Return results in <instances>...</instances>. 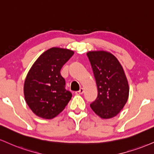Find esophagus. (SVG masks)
Wrapping results in <instances>:
<instances>
[{"instance_id":"esophagus-1","label":"esophagus","mask_w":154,"mask_h":154,"mask_svg":"<svg viewBox=\"0 0 154 154\" xmlns=\"http://www.w3.org/2000/svg\"><path fill=\"white\" fill-rule=\"evenodd\" d=\"M83 92H84V89L80 88V89H79V91H77V92H75V93L76 94H78V95H82Z\"/></svg>"}]
</instances>
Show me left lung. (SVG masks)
Masks as SVG:
<instances>
[{
	"label": "left lung",
	"instance_id": "1",
	"mask_svg": "<svg viewBox=\"0 0 154 154\" xmlns=\"http://www.w3.org/2000/svg\"><path fill=\"white\" fill-rule=\"evenodd\" d=\"M95 76L97 97L90 104L92 110L103 119L113 118L127 103L129 86L119 61L105 51L87 53Z\"/></svg>",
	"mask_w": 154,
	"mask_h": 154
}]
</instances>
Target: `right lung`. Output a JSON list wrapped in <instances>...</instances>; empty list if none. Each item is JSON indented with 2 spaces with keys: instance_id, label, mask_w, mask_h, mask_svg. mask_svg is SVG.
Wrapping results in <instances>:
<instances>
[{
  "instance_id": "right-lung-1",
  "label": "right lung",
  "mask_w": 154,
  "mask_h": 154,
  "mask_svg": "<svg viewBox=\"0 0 154 154\" xmlns=\"http://www.w3.org/2000/svg\"><path fill=\"white\" fill-rule=\"evenodd\" d=\"M73 54L72 50L52 47L40 55L28 72L24 82V97L38 117H56L71 100L72 93L65 89V79L60 70Z\"/></svg>"
}]
</instances>
